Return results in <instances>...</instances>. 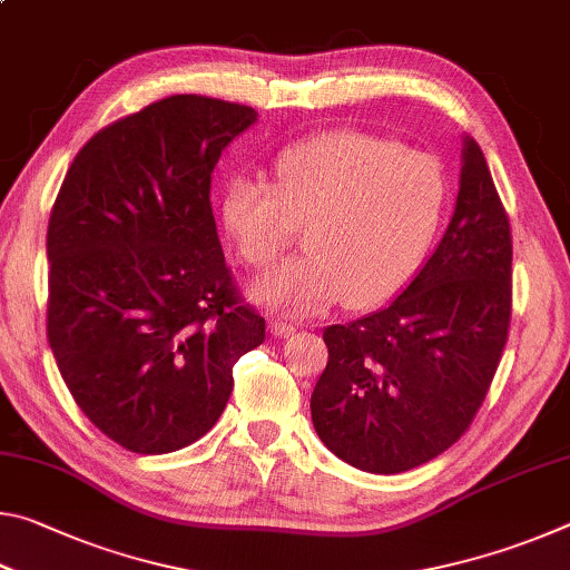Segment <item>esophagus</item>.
Wrapping results in <instances>:
<instances>
[{"label":"esophagus","instance_id":"obj_1","mask_svg":"<svg viewBox=\"0 0 570 570\" xmlns=\"http://www.w3.org/2000/svg\"><path fill=\"white\" fill-rule=\"evenodd\" d=\"M298 330V324L286 322V320H274L272 322V334L274 336H292Z\"/></svg>","mask_w":570,"mask_h":570}]
</instances>
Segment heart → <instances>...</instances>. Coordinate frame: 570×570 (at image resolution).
I'll return each instance as SVG.
<instances>
[{"label":"heart","mask_w":570,"mask_h":570,"mask_svg":"<svg viewBox=\"0 0 570 570\" xmlns=\"http://www.w3.org/2000/svg\"><path fill=\"white\" fill-rule=\"evenodd\" d=\"M445 178L424 153L362 130H332L282 150L274 186L238 176L226 186L220 220L246 264L268 268L308 226V256L250 284L256 304L316 314L336 302H390L435 238Z\"/></svg>","instance_id":"heart-1"}]
</instances>
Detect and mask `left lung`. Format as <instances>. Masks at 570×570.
<instances>
[{"label": "left lung", "mask_w": 570, "mask_h": 570, "mask_svg": "<svg viewBox=\"0 0 570 570\" xmlns=\"http://www.w3.org/2000/svg\"><path fill=\"white\" fill-rule=\"evenodd\" d=\"M460 160L445 236L412 282L380 312L324 330L312 422L352 468L394 475L455 445L508 342L510 224L470 135Z\"/></svg>", "instance_id": "obj_1"}]
</instances>
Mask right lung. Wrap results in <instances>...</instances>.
Returning a JSON list of instances; mask_svg holds the SVG:
<instances>
[{"label": "right lung", "instance_id": "add662e5", "mask_svg": "<svg viewBox=\"0 0 570 570\" xmlns=\"http://www.w3.org/2000/svg\"><path fill=\"white\" fill-rule=\"evenodd\" d=\"M254 108L173 95L88 140L47 226V340L67 390L125 450L163 455L214 428L266 322L240 298L210 173Z\"/></svg>", "mask_w": 570, "mask_h": 570}]
</instances>
